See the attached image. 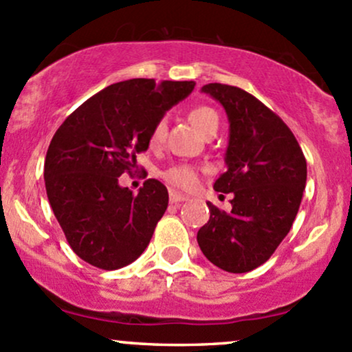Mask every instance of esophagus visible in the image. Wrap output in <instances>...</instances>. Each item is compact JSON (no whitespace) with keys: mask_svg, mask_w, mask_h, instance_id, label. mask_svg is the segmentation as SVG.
Segmentation results:
<instances>
[{"mask_svg":"<svg viewBox=\"0 0 352 352\" xmlns=\"http://www.w3.org/2000/svg\"><path fill=\"white\" fill-rule=\"evenodd\" d=\"M186 199H188V197L179 195V192L169 191V203H171V204H179V203H183V201H186Z\"/></svg>","mask_w":352,"mask_h":352,"instance_id":"1","label":"esophagus"}]
</instances>
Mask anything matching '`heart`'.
I'll list each match as a JSON object with an SVG mask.
<instances>
[{
  "label": "heart",
  "mask_w": 352,
  "mask_h": 352,
  "mask_svg": "<svg viewBox=\"0 0 352 352\" xmlns=\"http://www.w3.org/2000/svg\"><path fill=\"white\" fill-rule=\"evenodd\" d=\"M189 121L191 124L195 126L196 131H199L201 134H206L211 129H216L218 131L219 128V116L214 109L208 108V106H201V108L192 109L189 113ZM166 134V120L161 118L157 120L155 126H153L151 133H149V144L151 146H160L163 143ZM163 177L168 181L169 184L173 186L179 188V189H191L195 188L196 181H197V173L195 168L188 164H177L173 166V168L166 169L163 173Z\"/></svg>",
  "instance_id": "heart-1"
}]
</instances>
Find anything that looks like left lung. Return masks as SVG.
Returning <instances> with one entry per match:
<instances>
[{
	"mask_svg": "<svg viewBox=\"0 0 352 352\" xmlns=\"http://www.w3.org/2000/svg\"><path fill=\"white\" fill-rule=\"evenodd\" d=\"M201 91L228 114V169L214 189L231 192L232 209L208 203L211 216L197 231V244L214 266L248 272L271 258L293 226L306 188V157L286 123L252 94L221 82Z\"/></svg>",
	"mask_w": 352,
	"mask_h": 352,
	"instance_id": "obj_1",
	"label": "left lung"
}]
</instances>
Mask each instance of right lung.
<instances>
[{"label": "right lung", "mask_w": 352, "mask_h": 352, "mask_svg": "<svg viewBox=\"0 0 352 352\" xmlns=\"http://www.w3.org/2000/svg\"><path fill=\"white\" fill-rule=\"evenodd\" d=\"M195 81L128 80L114 82L73 111L51 140L45 184L51 209L82 261L120 270L148 248L168 208V189L144 181L138 195L120 186L149 133L168 109L195 89Z\"/></svg>", "instance_id": "right-lung-1"}]
</instances>
